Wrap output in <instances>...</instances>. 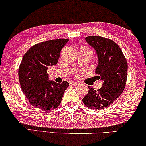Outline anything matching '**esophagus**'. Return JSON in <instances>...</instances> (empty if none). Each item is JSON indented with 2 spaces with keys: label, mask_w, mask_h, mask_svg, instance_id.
<instances>
[{
  "label": "esophagus",
  "mask_w": 146,
  "mask_h": 146,
  "mask_svg": "<svg viewBox=\"0 0 146 146\" xmlns=\"http://www.w3.org/2000/svg\"><path fill=\"white\" fill-rule=\"evenodd\" d=\"M70 84H71V85H72V86H78V85H79V83L75 82H71V83H70Z\"/></svg>",
  "instance_id": "1"
}]
</instances>
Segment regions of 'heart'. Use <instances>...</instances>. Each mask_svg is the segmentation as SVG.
Here are the masks:
<instances>
[{
	"label": "heart",
	"mask_w": 146,
	"mask_h": 146,
	"mask_svg": "<svg viewBox=\"0 0 146 146\" xmlns=\"http://www.w3.org/2000/svg\"><path fill=\"white\" fill-rule=\"evenodd\" d=\"M82 50H90L89 48H87V47H84Z\"/></svg>",
	"instance_id": "b5f03b06"
}]
</instances>
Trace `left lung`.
<instances>
[{
  "label": "left lung",
  "mask_w": 146,
  "mask_h": 146,
  "mask_svg": "<svg viewBox=\"0 0 146 146\" xmlns=\"http://www.w3.org/2000/svg\"><path fill=\"white\" fill-rule=\"evenodd\" d=\"M86 42L95 49L98 58L96 73L103 82L102 88L95 90L89 88L83 102L92 110H103L111 105L121 96L126 86L127 60L119 45L112 40L100 36L86 38Z\"/></svg>",
  "instance_id": "1"
}]
</instances>
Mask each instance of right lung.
Returning a JSON list of instances; mask_svg holds the SVG:
<instances>
[{"mask_svg": "<svg viewBox=\"0 0 146 146\" xmlns=\"http://www.w3.org/2000/svg\"><path fill=\"white\" fill-rule=\"evenodd\" d=\"M68 39L48 40L35 44L24 54L19 67V80L22 92L29 102L38 109L54 110L61 102L67 82L58 84L48 80L47 69L56 65L60 51Z\"/></svg>", "mask_w": 146, "mask_h": 146, "instance_id": "obj_1", "label": "right lung"}]
</instances>
